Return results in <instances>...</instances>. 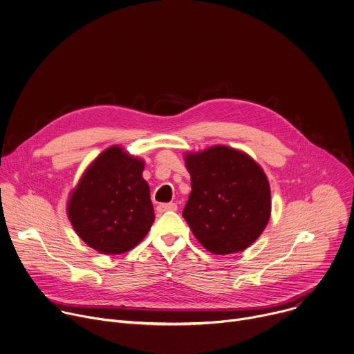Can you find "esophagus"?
<instances>
[{
    "mask_svg": "<svg viewBox=\"0 0 354 354\" xmlns=\"http://www.w3.org/2000/svg\"><path fill=\"white\" fill-rule=\"evenodd\" d=\"M176 210H178L176 203H161L157 206V212L161 214L165 212H176Z\"/></svg>",
    "mask_w": 354,
    "mask_h": 354,
    "instance_id": "esophagus-1",
    "label": "esophagus"
}]
</instances>
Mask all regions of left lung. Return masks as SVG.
Returning a JSON list of instances; mask_svg holds the SVG:
<instances>
[{"label":"left lung","mask_w":354,"mask_h":354,"mask_svg":"<svg viewBox=\"0 0 354 354\" xmlns=\"http://www.w3.org/2000/svg\"><path fill=\"white\" fill-rule=\"evenodd\" d=\"M192 192L183 218L214 255L245 250L266 228L270 186L262 167L243 151L213 145L185 154Z\"/></svg>","instance_id":"8db88e82"}]
</instances>
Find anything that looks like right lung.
Returning <instances> with one entry per match:
<instances>
[{
	"label": "right lung",
	"instance_id": "1",
	"mask_svg": "<svg viewBox=\"0 0 354 354\" xmlns=\"http://www.w3.org/2000/svg\"><path fill=\"white\" fill-rule=\"evenodd\" d=\"M144 160L120 145L102 151L85 169L67 201L77 235L104 255H120L138 245L154 223Z\"/></svg>",
	"mask_w": 354,
	"mask_h": 354
}]
</instances>
